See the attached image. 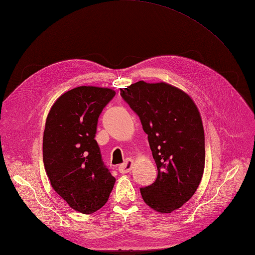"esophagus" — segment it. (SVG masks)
Instances as JSON below:
<instances>
[{
  "mask_svg": "<svg viewBox=\"0 0 255 255\" xmlns=\"http://www.w3.org/2000/svg\"><path fill=\"white\" fill-rule=\"evenodd\" d=\"M132 168H133V160L128 158V159H127L125 161V163L121 164L118 167V170H119L120 173L125 174V173H128V172H129L130 170H132Z\"/></svg>",
  "mask_w": 255,
  "mask_h": 255,
  "instance_id": "1",
  "label": "esophagus"
}]
</instances>
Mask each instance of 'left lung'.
<instances>
[{
  "label": "left lung",
  "instance_id": "1",
  "mask_svg": "<svg viewBox=\"0 0 255 255\" xmlns=\"http://www.w3.org/2000/svg\"><path fill=\"white\" fill-rule=\"evenodd\" d=\"M120 95L140 119L157 177L140 188L143 201L159 213H171L194 196L205 164L202 119L192 99L167 83L139 81Z\"/></svg>",
  "mask_w": 255,
  "mask_h": 255
}]
</instances>
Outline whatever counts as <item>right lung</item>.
I'll use <instances>...</instances> for the list:
<instances>
[{
    "instance_id": "obj_1",
    "label": "right lung",
    "mask_w": 255,
    "mask_h": 255,
    "mask_svg": "<svg viewBox=\"0 0 255 255\" xmlns=\"http://www.w3.org/2000/svg\"><path fill=\"white\" fill-rule=\"evenodd\" d=\"M115 95L110 88H73L56 100L45 122V172L53 189L82 214L103 207L116 182L95 139L99 116Z\"/></svg>"
}]
</instances>
